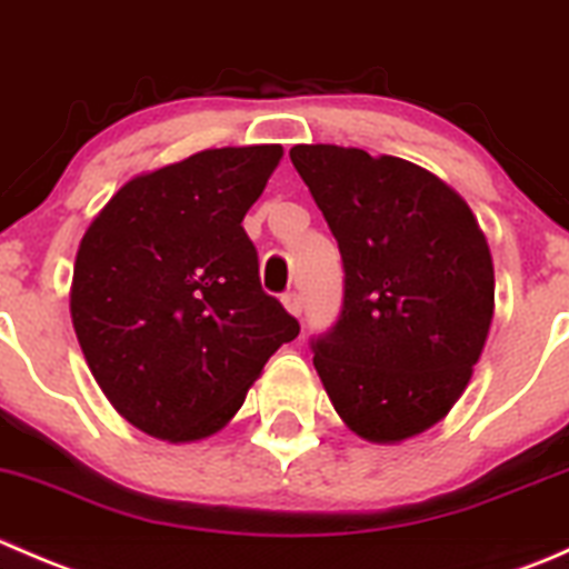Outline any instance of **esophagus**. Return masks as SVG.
Instances as JSON below:
<instances>
[{
    "instance_id": "esophagus-1",
    "label": "esophagus",
    "mask_w": 569,
    "mask_h": 569,
    "mask_svg": "<svg viewBox=\"0 0 569 569\" xmlns=\"http://www.w3.org/2000/svg\"><path fill=\"white\" fill-rule=\"evenodd\" d=\"M283 306H286V311L295 313V317H302V297L297 295V291H286Z\"/></svg>"
}]
</instances>
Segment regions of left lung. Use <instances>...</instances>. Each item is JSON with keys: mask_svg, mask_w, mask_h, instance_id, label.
Here are the masks:
<instances>
[{"mask_svg": "<svg viewBox=\"0 0 569 569\" xmlns=\"http://www.w3.org/2000/svg\"><path fill=\"white\" fill-rule=\"evenodd\" d=\"M297 173L343 263L336 325L311 338L338 416L375 443L438 423L460 399L492 321V258L440 178L360 148L295 146Z\"/></svg>", "mask_w": 569, "mask_h": 569, "instance_id": "obj_1", "label": "left lung"}]
</instances>
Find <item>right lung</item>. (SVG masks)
<instances>
[{
	"label": "right lung",
	"instance_id": "add662e5",
	"mask_svg": "<svg viewBox=\"0 0 569 569\" xmlns=\"http://www.w3.org/2000/svg\"><path fill=\"white\" fill-rule=\"evenodd\" d=\"M283 148H211L131 178L90 222L71 319L114 410L153 438L226 427L300 321L261 289L242 220Z\"/></svg>",
	"mask_w": 569,
	"mask_h": 569
}]
</instances>
